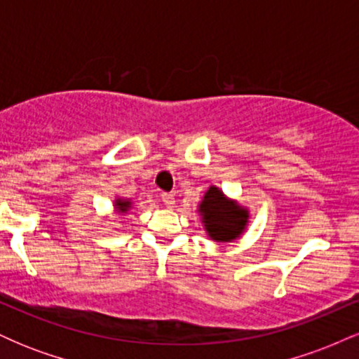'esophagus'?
I'll list each match as a JSON object with an SVG mask.
<instances>
[{"instance_id":"1","label":"esophagus","mask_w":359,"mask_h":359,"mask_svg":"<svg viewBox=\"0 0 359 359\" xmlns=\"http://www.w3.org/2000/svg\"><path fill=\"white\" fill-rule=\"evenodd\" d=\"M162 201L165 204V208H174L175 204V197L172 194H162Z\"/></svg>"}]
</instances>
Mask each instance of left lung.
Here are the masks:
<instances>
[{
  "mask_svg": "<svg viewBox=\"0 0 359 359\" xmlns=\"http://www.w3.org/2000/svg\"><path fill=\"white\" fill-rule=\"evenodd\" d=\"M205 233L216 243H231L246 231L250 211L238 201L229 199L216 185H211L197 205Z\"/></svg>",
  "mask_w": 359,
  "mask_h": 359,
  "instance_id": "1",
  "label": "left lung"
}]
</instances>
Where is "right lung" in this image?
I'll use <instances>...</instances> for the list:
<instances>
[{"label":"right lung","mask_w":359,"mask_h":359,"mask_svg":"<svg viewBox=\"0 0 359 359\" xmlns=\"http://www.w3.org/2000/svg\"><path fill=\"white\" fill-rule=\"evenodd\" d=\"M131 205H133V203H131L130 199H121V197H116V199H114V211L119 214H125L130 211Z\"/></svg>","instance_id":"1"}]
</instances>
